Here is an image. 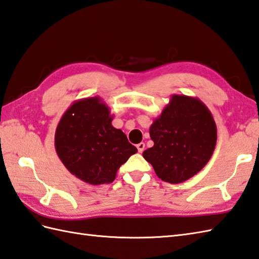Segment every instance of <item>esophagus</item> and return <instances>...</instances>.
Returning <instances> with one entry per match:
<instances>
[{
  "mask_svg": "<svg viewBox=\"0 0 259 259\" xmlns=\"http://www.w3.org/2000/svg\"><path fill=\"white\" fill-rule=\"evenodd\" d=\"M136 147H137V151H139V153H142L143 151H144L145 144H144V143H139V144L136 145Z\"/></svg>",
  "mask_w": 259,
  "mask_h": 259,
  "instance_id": "esophagus-1",
  "label": "esophagus"
}]
</instances>
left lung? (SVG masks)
<instances>
[{
  "mask_svg": "<svg viewBox=\"0 0 259 259\" xmlns=\"http://www.w3.org/2000/svg\"><path fill=\"white\" fill-rule=\"evenodd\" d=\"M154 142L143 152L155 173L164 182L183 183L196 175L208 163L216 146L214 117L197 97L170 96L149 127Z\"/></svg>",
  "mask_w": 259,
  "mask_h": 259,
  "instance_id": "left-lung-1",
  "label": "left lung"
}]
</instances>
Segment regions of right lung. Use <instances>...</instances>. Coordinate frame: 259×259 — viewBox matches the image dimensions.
<instances>
[{"mask_svg": "<svg viewBox=\"0 0 259 259\" xmlns=\"http://www.w3.org/2000/svg\"><path fill=\"white\" fill-rule=\"evenodd\" d=\"M110 107L101 97L75 101L55 131L57 156L71 174L92 184L112 183L118 168L137 148L112 125Z\"/></svg>", "mask_w": 259, "mask_h": 259, "instance_id": "obj_1", "label": "right lung"}]
</instances>
